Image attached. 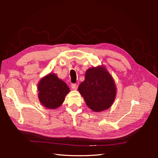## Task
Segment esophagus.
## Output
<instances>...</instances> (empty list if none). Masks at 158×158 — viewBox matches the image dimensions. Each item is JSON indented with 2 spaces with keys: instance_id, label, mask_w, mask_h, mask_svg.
I'll list each match as a JSON object with an SVG mask.
<instances>
[{
  "instance_id": "obj_1",
  "label": "esophagus",
  "mask_w": 158,
  "mask_h": 158,
  "mask_svg": "<svg viewBox=\"0 0 158 158\" xmlns=\"http://www.w3.org/2000/svg\"><path fill=\"white\" fill-rule=\"evenodd\" d=\"M71 88H73V89H77L78 85L76 84H71Z\"/></svg>"
}]
</instances>
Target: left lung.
Segmentation results:
<instances>
[{"label": "left lung", "instance_id": "1", "mask_svg": "<svg viewBox=\"0 0 158 158\" xmlns=\"http://www.w3.org/2000/svg\"><path fill=\"white\" fill-rule=\"evenodd\" d=\"M86 105L95 112H100L112 106L116 96L114 80L103 66L89 69L85 80L78 87Z\"/></svg>", "mask_w": 158, "mask_h": 158}]
</instances>
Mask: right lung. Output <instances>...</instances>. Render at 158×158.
Wrapping results in <instances>:
<instances>
[{
  "label": "right lung",
  "mask_w": 158,
  "mask_h": 158,
  "mask_svg": "<svg viewBox=\"0 0 158 158\" xmlns=\"http://www.w3.org/2000/svg\"><path fill=\"white\" fill-rule=\"evenodd\" d=\"M40 101L49 109H56L63 103L66 95L70 92L66 84L55 74H49L38 84Z\"/></svg>",
  "instance_id": "right-lung-1"
}]
</instances>
